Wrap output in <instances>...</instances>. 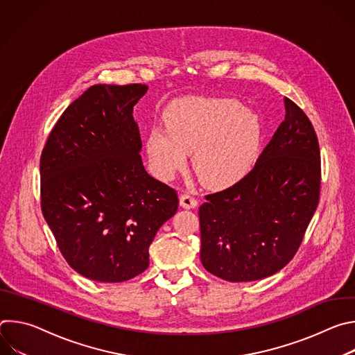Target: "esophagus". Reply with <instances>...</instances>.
<instances>
[{
    "mask_svg": "<svg viewBox=\"0 0 355 355\" xmlns=\"http://www.w3.org/2000/svg\"><path fill=\"white\" fill-rule=\"evenodd\" d=\"M196 204H198L196 198L192 196V195L188 193V192H184V193L180 196V205H181L182 208H185V209H192V208L196 207Z\"/></svg>",
    "mask_w": 355,
    "mask_h": 355,
    "instance_id": "34e87169",
    "label": "esophagus"
}]
</instances>
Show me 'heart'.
<instances>
[{
	"mask_svg": "<svg viewBox=\"0 0 355 355\" xmlns=\"http://www.w3.org/2000/svg\"><path fill=\"white\" fill-rule=\"evenodd\" d=\"M164 126L151 128L146 141L155 175L170 181L187 164L209 187L240 181L256 163L261 144L257 115L230 98H187L171 107Z\"/></svg>",
	"mask_w": 355,
	"mask_h": 355,
	"instance_id": "obj_1",
	"label": "heart"
}]
</instances>
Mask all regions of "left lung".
Returning a JSON list of instances; mask_svg holds the SVG:
<instances>
[{
	"mask_svg": "<svg viewBox=\"0 0 355 355\" xmlns=\"http://www.w3.org/2000/svg\"><path fill=\"white\" fill-rule=\"evenodd\" d=\"M285 119L254 168L199 208L200 261L211 274L247 282L282 270L296 254L320 195L315 128L284 98Z\"/></svg>",
	"mask_w": 355,
	"mask_h": 355,
	"instance_id": "8db88e82",
	"label": "left lung"
}]
</instances>
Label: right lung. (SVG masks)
<instances>
[{"label": "right lung", "mask_w": 355, "mask_h": 355, "mask_svg": "<svg viewBox=\"0 0 355 355\" xmlns=\"http://www.w3.org/2000/svg\"><path fill=\"white\" fill-rule=\"evenodd\" d=\"M144 84L89 87L62 114L40 156V205L69 266L98 282L148 267V247L178 209L147 174L133 107Z\"/></svg>", "instance_id": "add662e5"}]
</instances>
